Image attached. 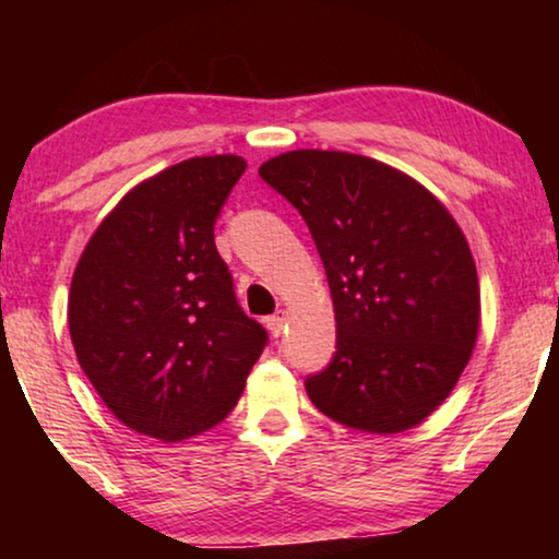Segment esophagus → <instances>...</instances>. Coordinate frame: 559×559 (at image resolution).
Returning a JSON list of instances; mask_svg holds the SVG:
<instances>
[{"instance_id":"obj_1","label":"esophagus","mask_w":559,"mask_h":559,"mask_svg":"<svg viewBox=\"0 0 559 559\" xmlns=\"http://www.w3.org/2000/svg\"><path fill=\"white\" fill-rule=\"evenodd\" d=\"M266 328H270V333L274 335V338H280L282 331H285V310L274 312V316L266 318Z\"/></svg>"}]
</instances>
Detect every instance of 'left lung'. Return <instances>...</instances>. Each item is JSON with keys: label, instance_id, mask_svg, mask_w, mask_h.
<instances>
[{"label": "left lung", "instance_id": "left-lung-1", "mask_svg": "<svg viewBox=\"0 0 559 559\" xmlns=\"http://www.w3.org/2000/svg\"><path fill=\"white\" fill-rule=\"evenodd\" d=\"M305 218L335 308V354L310 402L364 432H402L445 402L476 346L468 241L407 175L350 152L295 150L259 167Z\"/></svg>", "mask_w": 559, "mask_h": 559}]
</instances>
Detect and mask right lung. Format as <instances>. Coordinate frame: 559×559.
Returning <instances> with one entry per match:
<instances>
[{
	"mask_svg": "<svg viewBox=\"0 0 559 559\" xmlns=\"http://www.w3.org/2000/svg\"><path fill=\"white\" fill-rule=\"evenodd\" d=\"M247 170L190 157L121 198L73 272L68 328L117 419L157 440L211 430L236 407L270 341L236 302L213 226Z\"/></svg>",
	"mask_w": 559,
	"mask_h": 559,
	"instance_id": "add662e5",
	"label": "right lung"
}]
</instances>
